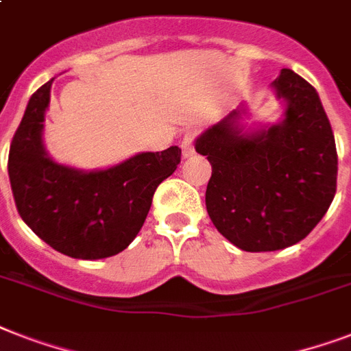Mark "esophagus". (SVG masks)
<instances>
[{"label": "esophagus", "instance_id": "esophagus-1", "mask_svg": "<svg viewBox=\"0 0 351 351\" xmlns=\"http://www.w3.org/2000/svg\"><path fill=\"white\" fill-rule=\"evenodd\" d=\"M180 147H182L184 158H189V156L195 153V132H186V134H184Z\"/></svg>", "mask_w": 351, "mask_h": 351}]
</instances>
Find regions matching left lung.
Masks as SVG:
<instances>
[{
  "mask_svg": "<svg viewBox=\"0 0 351 351\" xmlns=\"http://www.w3.org/2000/svg\"><path fill=\"white\" fill-rule=\"evenodd\" d=\"M286 104L278 123L244 131L234 109L197 138L211 178L206 208L215 228L244 251H277L306 239L337 189V149L317 90L291 69L273 82Z\"/></svg>",
  "mask_w": 351,
  "mask_h": 351,
  "instance_id": "left-lung-1",
  "label": "left lung"
}]
</instances>
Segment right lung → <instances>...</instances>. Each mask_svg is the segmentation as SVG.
I'll list each match as a JSON object with an SVG mask.
<instances>
[{"instance_id":"1","label":"right lung","mask_w":351,"mask_h":351,"mask_svg":"<svg viewBox=\"0 0 351 351\" xmlns=\"http://www.w3.org/2000/svg\"><path fill=\"white\" fill-rule=\"evenodd\" d=\"M30 96L8 153V178L19 217L43 242L84 261L123 251L142 230L153 195L180 164L178 145L140 153L109 169L58 164L43 145L51 85Z\"/></svg>"}]
</instances>
